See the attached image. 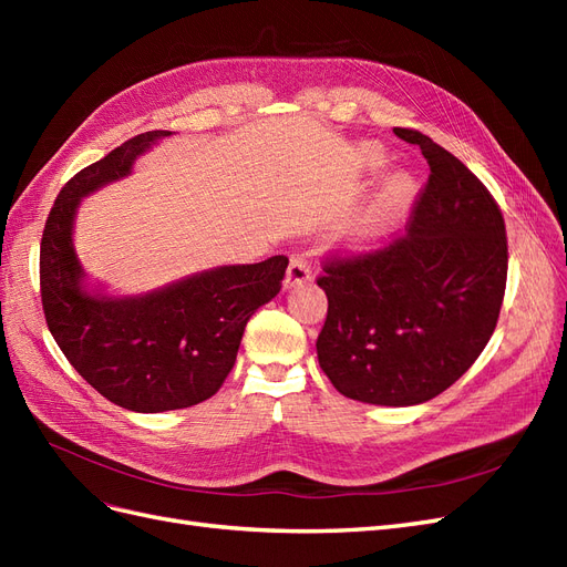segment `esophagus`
I'll list each match as a JSON object with an SVG mask.
<instances>
[{
  "instance_id": "1",
  "label": "esophagus",
  "mask_w": 567,
  "mask_h": 567,
  "mask_svg": "<svg viewBox=\"0 0 567 567\" xmlns=\"http://www.w3.org/2000/svg\"><path fill=\"white\" fill-rule=\"evenodd\" d=\"M310 277H312L310 262H307L305 257H290V265L286 271V288H293L302 281H310Z\"/></svg>"
}]
</instances>
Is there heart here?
Instances as JSON below:
<instances>
[{"label":"heart","mask_w":567,"mask_h":567,"mask_svg":"<svg viewBox=\"0 0 567 567\" xmlns=\"http://www.w3.org/2000/svg\"><path fill=\"white\" fill-rule=\"evenodd\" d=\"M362 163L369 173H379V169L385 165L383 151L379 146H364ZM414 194H416V184L409 175L394 173L392 177H388L385 184L379 188V194H375L373 200L369 203V208L352 225L350 229L352 241L364 244L379 236L381 231H385L392 221L409 208V203L414 200Z\"/></svg>","instance_id":"b5f03b06"}]
</instances>
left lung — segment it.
<instances>
[{
    "instance_id": "left-lung-1",
    "label": "left lung",
    "mask_w": 567,
    "mask_h": 567,
    "mask_svg": "<svg viewBox=\"0 0 567 567\" xmlns=\"http://www.w3.org/2000/svg\"><path fill=\"white\" fill-rule=\"evenodd\" d=\"M431 167L402 234L323 257L329 298L317 354L350 400L409 406L466 373L499 321L508 241L487 186L419 130L394 127Z\"/></svg>"
}]
</instances>
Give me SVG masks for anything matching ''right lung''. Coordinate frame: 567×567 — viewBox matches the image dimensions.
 I'll list each match as a JSON object with an SVG mask.
<instances>
[{"mask_svg": "<svg viewBox=\"0 0 567 567\" xmlns=\"http://www.w3.org/2000/svg\"><path fill=\"white\" fill-rule=\"evenodd\" d=\"M167 130L136 134L65 182L40 244V293L51 336L73 369L113 404L158 414L210 400L229 375L250 315L281 290L288 257L219 267L144 298L84 293L73 250L82 196L130 173Z\"/></svg>", "mask_w": 567, "mask_h": 567, "instance_id": "add662e5", "label": "right lung"}]
</instances>
